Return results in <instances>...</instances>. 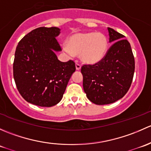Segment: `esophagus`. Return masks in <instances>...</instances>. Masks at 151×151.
I'll list each match as a JSON object with an SVG mask.
<instances>
[{"label": "esophagus", "instance_id": "obj_1", "mask_svg": "<svg viewBox=\"0 0 151 151\" xmlns=\"http://www.w3.org/2000/svg\"><path fill=\"white\" fill-rule=\"evenodd\" d=\"M75 66H76V69H77V71H79V70L81 69V65L79 64V63H76Z\"/></svg>", "mask_w": 151, "mask_h": 151}]
</instances>
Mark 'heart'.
Segmentation results:
<instances>
[{
  "mask_svg": "<svg viewBox=\"0 0 151 151\" xmlns=\"http://www.w3.org/2000/svg\"><path fill=\"white\" fill-rule=\"evenodd\" d=\"M63 48L69 55L80 54L83 63L93 65L104 58L108 49V39L102 33H77L68 38Z\"/></svg>",
  "mask_w": 151,
  "mask_h": 151,
  "instance_id": "heart-1",
  "label": "heart"
}]
</instances>
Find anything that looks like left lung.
Listing matches in <instances>:
<instances>
[{"mask_svg":"<svg viewBox=\"0 0 151 151\" xmlns=\"http://www.w3.org/2000/svg\"><path fill=\"white\" fill-rule=\"evenodd\" d=\"M112 44L101 61L81 68L87 98L96 104L115 102L129 91L134 73V58L125 36L108 28Z\"/></svg>","mask_w":151,"mask_h":151,"instance_id":"1","label":"left lung"}]
</instances>
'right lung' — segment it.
Instances as JSON below:
<instances>
[{"instance_id":"add662e5","label":"right lung","mask_w":151,"mask_h":151,"mask_svg":"<svg viewBox=\"0 0 151 151\" xmlns=\"http://www.w3.org/2000/svg\"><path fill=\"white\" fill-rule=\"evenodd\" d=\"M60 30L57 27L36 28L17 46L14 79L19 93L30 104L50 107L60 102L75 71L74 61H60L55 54L61 51L56 39Z\"/></svg>"}]
</instances>
